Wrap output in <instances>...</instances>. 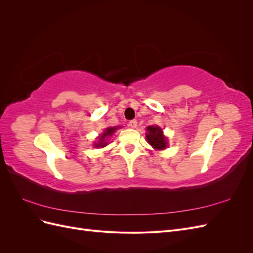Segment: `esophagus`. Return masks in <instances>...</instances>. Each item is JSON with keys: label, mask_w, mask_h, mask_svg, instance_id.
Instances as JSON below:
<instances>
[{"label": "esophagus", "mask_w": 253, "mask_h": 253, "mask_svg": "<svg viewBox=\"0 0 253 253\" xmlns=\"http://www.w3.org/2000/svg\"><path fill=\"white\" fill-rule=\"evenodd\" d=\"M128 126L132 127V128H135V127L137 126V120L133 119V120L129 121V122H128Z\"/></svg>", "instance_id": "esophagus-1"}]
</instances>
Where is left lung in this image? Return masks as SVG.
Returning <instances> with one entry per match:
<instances>
[{"mask_svg": "<svg viewBox=\"0 0 253 253\" xmlns=\"http://www.w3.org/2000/svg\"><path fill=\"white\" fill-rule=\"evenodd\" d=\"M147 132L145 138L155 150H165L168 147V140L159 126H150L147 127Z\"/></svg>", "mask_w": 253, "mask_h": 253, "instance_id": "obj_1", "label": "left lung"}]
</instances>
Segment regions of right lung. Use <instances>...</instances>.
Segmentation results:
<instances>
[{
  "mask_svg": "<svg viewBox=\"0 0 253 253\" xmlns=\"http://www.w3.org/2000/svg\"><path fill=\"white\" fill-rule=\"evenodd\" d=\"M119 126H114V127H108V128H105V131L99 136V141L98 142H95V144H94V147H96V148H103V147H105L106 144H108V138L109 137H111L114 133H115V131H116V129L118 128Z\"/></svg>",
  "mask_w": 253,
  "mask_h": 253,
  "instance_id": "right-lung-1",
  "label": "right lung"
}]
</instances>
